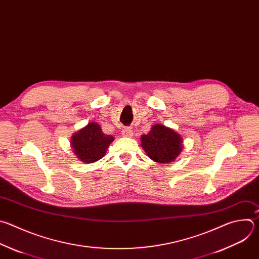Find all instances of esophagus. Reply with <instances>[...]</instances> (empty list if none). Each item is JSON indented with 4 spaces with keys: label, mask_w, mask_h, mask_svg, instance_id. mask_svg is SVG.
Listing matches in <instances>:
<instances>
[{
    "label": "esophagus",
    "mask_w": 259,
    "mask_h": 259,
    "mask_svg": "<svg viewBox=\"0 0 259 259\" xmlns=\"http://www.w3.org/2000/svg\"><path fill=\"white\" fill-rule=\"evenodd\" d=\"M121 134H122V136H123V137H127V138H131V137H133V135H134V132L132 131V128L125 127V128H123V130L121 131Z\"/></svg>",
    "instance_id": "1"
}]
</instances>
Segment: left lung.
<instances>
[{
  "label": "left lung",
  "mask_w": 259,
  "mask_h": 259,
  "mask_svg": "<svg viewBox=\"0 0 259 259\" xmlns=\"http://www.w3.org/2000/svg\"><path fill=\"white\" fill-rule=\"evenodd\" d=\"M141 142L149 158L159 163L174 161L183 149L180 134L162 124H154L147 135L141 137Z\"/></svg>",
  "instance_id": "obj_1"
}]
</instances>
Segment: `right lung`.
<instances>
[{"label": "right lung", "instance_id": "add662e5", "mask_svg": "<svg viewBox=\"0 0 259 259\" xmlns=\"http://www.w3.org/2000/svg\"><path fill=\"white\" fill-rule=\"evenodd\" d=\"M112 136L105 135L97 122H90L71 137V147L75 156L83 163H93L104 157Z\"/></svg>", "mask_w": 259, "mask_h": 259}]
</instances>
